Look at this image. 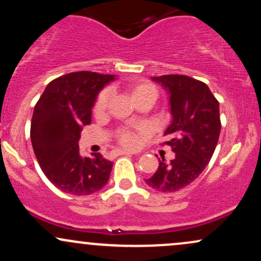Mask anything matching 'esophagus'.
I'll list each match as a JSON object with an SVG mask.
<instances>
[{
  "label": "esophagus",
  "mask_w": 261,
  "mask_h": 261,
  "mask_svg": "<svg viewBox=\"0 0 261 261\" xmlns=\"http://www.w3.org/2000/svg\"><path fill=\"white\" fill-rule=\"evenodd\" d=\"M116 153H118V154H124V155L134 154V153H131V152H128V151H122V149H119V151H116Z\"/></svg>",
  "instance_id": "obj_1"
}]
</instances>
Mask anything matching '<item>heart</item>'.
Wrapping results in <instances>:
<instances>
[{
	"label": "heart",
	"mask_w": 261,
	"mask_h": 261,
	"mask_svg": "<svg viewBox=\"0 0 261 261\" xmlns=\"http://www.w3.org/2000/svg\"><path fill=\"white\" fill-rule=\"evenodd\" d=\"M130 93L133 95L134 100L140 99V98L146 97V95H154L157 98V89H155L154 86H152L151 83L146 82H139L134 83L133 86L130 87ZM110 98V91L109 89H104L99 93L97 100L94 103V113L100 114L106 110L108 106V101H109ZM146 133L145 128L139 127L136 130H131V128H124L119 133L118 137L119 141L122 146L128 148H135L140 145L141 137L143 136Z\"/></svg>",
	"instance_id": "obj_1"
}]
</instances>
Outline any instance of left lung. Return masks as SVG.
Instances as JSON below:
<instances>
[{
    "label": "left lung",
    "instance_id": "8db88e82",
    "mask_svg": "<svg viewBox=\"0 0 261 261\" xmlns=\"http://www.w3.org/2000/svg\"><path fill=\"white\" fill-rule=\"evenodd\" d=\"M169 94L173 119L164 136L175 153L166 163L162 157L157 170L146 184L161 193H174L188 187L206 168L221 133L220 104L207 85L184 74L152 77Z\"/></svg>",
    "mask_w": 261,
    "mask_h": 261
}]
</instances>
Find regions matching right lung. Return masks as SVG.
I'll return each mask as SVG.
<instances>
[{"label":"right lung","instance_id":"1","mask_svg":"<svg viewBox=\"0 0 261 261\" xmlns=\"http://www.w3.org/2000/svg\"><path fill=\"white\" fill-rule=\"evenodd\" d=\"M114 74L80 71L51 81L35 104L31 125L33 149L46 178L64 193L82 196L99 191L113 163L100 153L80 154L81 130L91 124L92 108Z\"/></svg>","mask_w":261,"mask_h":261}]
</instances>
